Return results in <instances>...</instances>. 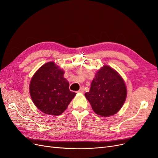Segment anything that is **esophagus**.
<instances>
[{"instance_id":"1","label":"esophagus","mask_w":158,"mask_h":158,"mask_svg":"<svg viewBox=\"0 0 158 158\" xmlns=\"http://www.w3.org/2000/svg\"><path fill=\"white\" fill-rule=\"evenodd\" d=\"M84 92V87L82 86V87L80 88V89H79V91H78V92H79V93H83Z\"/></svg>"}]
</instances>
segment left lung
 Listing matches in <instances>:
<instances>
[{"label": "left lung", "mask_w": 158, "mask_h": 158, "mask_svg": "<svg viewBox=\"0 0 158 158\" xmlns=\"http://www.w3.org/2000/svg\"><path fill=\"white\" fill-rule=\"evenodd\" d=\"M85 96L95 113L109 117L117 113L125 103L126 85L115 70L109 66H103L95 74L90 89Z\"/></svg>", "instance_id": "obj_1"}]
</instances>
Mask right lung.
<instances>
[{
  "mask_svg": "<svg viewBox=\"0 0 158 158\" xmlns=\"http://www.w3.org/2000/svg\"><path fill=\"white\" fill-rule=\"evenodd\" d=\"M64 73L53 62H49L33 75L30 85V95L33 103L42 112L60 115L76 94L70 91Z\"/></svg>",
  "mask_w": 158,
  "mask_h": 158,
  "instance_id": "right-lung-1",
  "label": "right lung"
}]
</instances>
